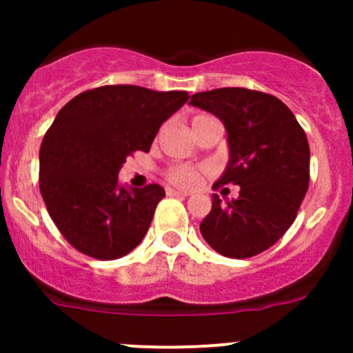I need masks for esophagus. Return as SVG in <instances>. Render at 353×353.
<instances>
[{
	"label": "esophagus",
	"instance_id": "1",
	"mask_svg": "<svg viewBox=\"0 0 353 353\" xmlns=\"http://www.w3.org/2000/svg\"><path fill=\"white\" fill-rule=\"evenodd\" d=\"M168 194H170V196H182V198H185V196H189V192L182 191V189H168Z\"/></svg>",
	"mask_w": 353,
	"mask_h": 353
}]
</instances>
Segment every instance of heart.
I'll return each instance as SVG.
<instances>
[{"label": "heart", "instance_id": "obj_1", "mask_svg": "<svg viewBox=\"0 0 353 353\" xmlns=\"http://www.w3.org/2000/svg\"><path fill=\"white\" fill-rule=\"evenodd\" d=\"M199 118V117H196ZM194 118V120H196ZM199 173L198 168H192V166H187V164H180V166H174L170 170V180L176 185H182V187H192L199 182Z\"/></svg>", "mask_w": 353, "mask_h": 353}]
</instances>
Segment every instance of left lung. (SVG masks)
<instances>
[{"label":"left lung","mask_w":353,"mask_h":353,"mask_svg":"<svg viewBox=\"0 0 353 353\" xmlns=\"http://www.w3.org/2000/svg\"><path fill=\"white\" fill-rule=\"evenodd\" d=\"M224 123L230 161L217 183L240 187L236 199L212 194L199 232L214 251L249 258L281 239L310 185V145L295 114L277 97L248 88H217L191 97Z\"/></svg>","instance_id":"8db88e82"}]
</instances>
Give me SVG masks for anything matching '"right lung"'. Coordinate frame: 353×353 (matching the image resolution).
<instances>
[{"label": "right lung", "instance_id": "add662e5", "mask_svg": "<svg viewBox=\"0 0 353 353\" xmlns=\"http://www.w3.org/2000/svg\"><path fill=\"white\" fill-rule=\"evenodd\" d=\"M187 99V92L114 84L79 93L56 114L40 146V192L77 251L117 260L145 239L166 192L157 183L120 185L118 173L132 152H148Z\"/></svg>", "mask_w": 353, "mask_h": 353}]
</instances>
